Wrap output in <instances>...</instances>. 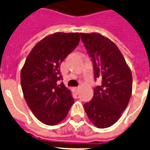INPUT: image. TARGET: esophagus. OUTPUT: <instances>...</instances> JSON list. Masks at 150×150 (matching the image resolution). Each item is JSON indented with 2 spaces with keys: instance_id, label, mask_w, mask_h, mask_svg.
<instances>
[{
  "instance_id": "34e87169",
  "label": "esophagus",
  "mask_w": 150,
  "mask_h": 150,
  "mask_svg": "<svg viewBox=\"0 0 150 150\" xmlns=\"http://www.w3.org/2000/svg\"><path fill=\"white\" fill-rule=\"evenodd\" d=\"M79 91H80V88H79V87H74V88H73V91H74L75 94H78Z\"/></svg>"
}]
</instances>
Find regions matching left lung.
<instances>
[{"mask_svg": "<svg viewBox=\"0 0 150 150\" xmlns=\"http://www.w3.org/2000/svg\"><path fill=\"white\" fill-rule=\"evenodd\" d=\"M91 58L95 80L102 83L94 89L91 101L83 105L88 118L96 127L114 125L127 108L132 92V75L117 46L100 33H80Z\"/></svg>", "mask_w": 150, "mask_h": 150, "instance_id": "left-lung-1", "label": "left lung"}]
</instances>
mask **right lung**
Listing matches in <instances>:
<instances>
[{
  "label": "right lung",
  "mask_w": 150,
  "mask_h": 150,
  "mask_svg": "<svg viewBox=\"0 0 150 150\" xmlns=\"http://www.w3.org/2000/svg\"><path fill=\"white\" fill-rule=\"evenodd\" d=\"M79 33H55L40 40L28 54L21 70L23 96L40 122L54 125L61 122L74 103L63 83L60 64L78 45Z\"/></svg>",
  "instance_id": "obj_1"
}]
</instances>
